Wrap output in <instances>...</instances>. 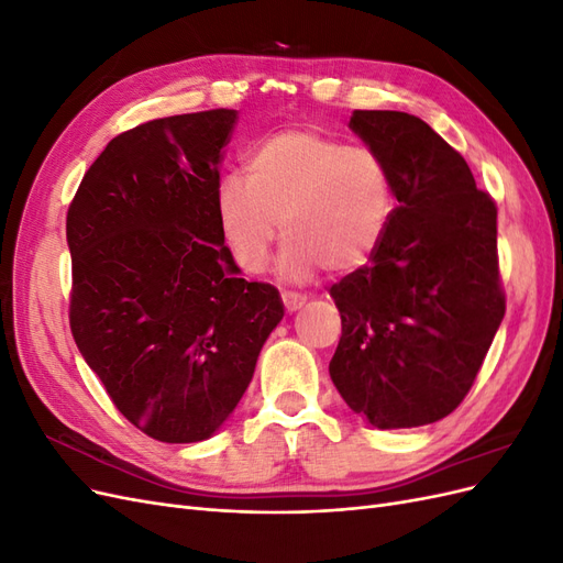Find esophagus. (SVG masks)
<instances>
[{"label": "esophagus", "instance_id": "34e87169", "mask_svg": "<svg viewBox=\"0 0 563 563\" xmlns=\"http://www.w3.org/2000/svg\"><path fill=\"white\" fill-rule=\"evenodd\" d=\"M282 300H284V308L288 310V312H296V310H300L305 302H308V298H305L302 294H294V291H284L282 294Z\"/></svg>", "mask_w": 563, "mask_h": 563}]
</instances>
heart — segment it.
I'll use <instances>...</instances> for the list:
<instances>
[{"label": "heart", "instance_id": "b5f03b06", "mask_svg": "<svg viewBox=\"0 0 563 563\" xmlns=\"http://www.w3.org/2000/svg\"><path fill=\"white\" fill-rule=\"evenodd\" d=\"M216 218L232 261L261 272L279 236V275L310 282L360 269L376 253L391 218L385 162L314 129H286L253 145L246 176L230 172L216 185Z\"/></svg>", "mask_w": 563, "mask_h": 563}]
</instances>
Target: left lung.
I'll return each instance as SVG.
<instances>
[{
	"mask_svg": "<svg viewBox=\"0 0 563 563\" xmlns=\"http://www.w3.org/2000/svg\"><path fill=\"white\" fill-rule=\"evenodd\" d=\"M350 129L385 162L397 207L368 265L331 286L343 335L329 373L373 428H420L465 399L505 317L498 209L420 117L354 110Z\"/></svg>",
	"mask_w": 563,
	"mask_h": 563,
	"instance_id": "obj_1",
	"label": "left lung"
}]
</instances>
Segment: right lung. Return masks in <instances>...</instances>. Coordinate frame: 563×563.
<instances>
[{
  "instance_id": "add662e5",
  "label": "right lung",
  "mask_w": 563,
  "mask_h": 563,
  "mask_svg": "<svg viewBox=\"0 0 563 563\" xmlns=\"http://www.w3.org/2000/svg\"><path fill=\"white\" fill-rule=\"evenodd\" d=\"M234 124L220 108L119 133L67 211L75 343L119 413L166 444L230 418L284 317L275 286L240 277L218 228Z\"/></svg>"
}]
</instances>
